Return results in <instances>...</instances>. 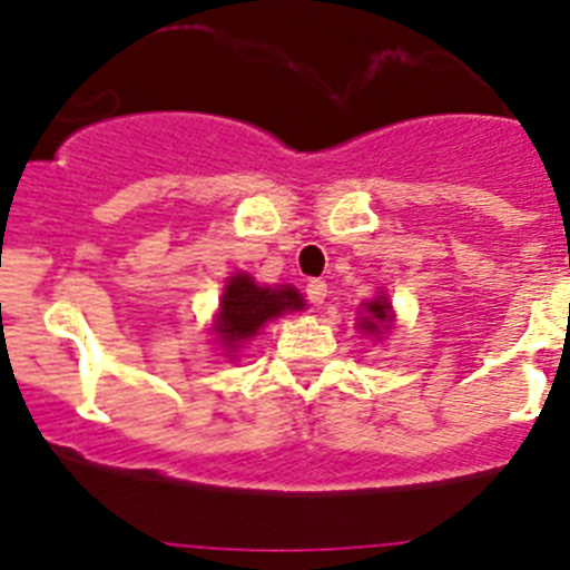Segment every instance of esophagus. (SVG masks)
Listing matches in <instances>:
<instances>
[{"label": "esophagus", "mask_w": 570, "mask_h": 570, "mask_svg": "<svg viewBox=\"0 0 570 570\" xmlns=\"http://www.w3.org/2000/svg\"><path fill=\"white\" fill-rule=\"evenodd\" d=\"M305 291H308L311 305H322V302L328 299V285L322 279H311L308 285H305Z\"/></svg>", "instance_id": "esophagus-1"}]
</instances>
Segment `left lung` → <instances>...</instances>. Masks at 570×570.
Masks as SVG:
<instances>
[{
	"mask_svg": "<svg viewBox=\"0 0 570 570\" xmlns=\"http://www.w3.org/2000/svg\"><path fill=\"white\" fill-rule=\"evenodd\" d=\"M391 325H394V311H391V302H387L385 294L365 302V316H360L362 334L382 336L391 331Z\"/></svg>",
	"mask_w": 570,
	"mask_h": 570,
	"instance_id": "8db88e82",
	"label": "left lung"
}]
</instances>
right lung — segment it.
<instances>
[{"label": "right lung", "mask_w": 570, "mask_h": 570, "mask_svg": "<svg viewBox=\"0 0 570 570\" xmlns=\"http://www.w3.org/2000/svg\"><path fill=\"white\" fill-rule=\"evenodd\" d=\"M305 299L299 291L291 285H256L248 274H234L225 285V294L219 299V314L214 320V334L219 345L230 354H236L242 342L256 336V331L268 320L288 314V311H302Z\"/></svg>", "instance_id": "obj_1"}]
</instances>
